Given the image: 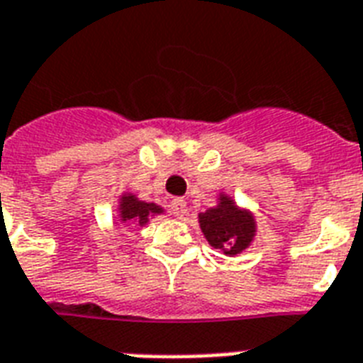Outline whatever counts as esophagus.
Wrapping results in <instances>:
<instances>
[{"label": "esophagus", "mask_w": 363, "mask_h": 363, "mask_svg": "<svg viewBox=\"0 0 363 363\" xmlns=\"http://www.w3.org/2000/svg\"><path fill=\"white\" fill-rule=\"evenodd\" d=\"M171 213H173V216H177V218H184L188 213V207H186V201L184 199H173L169 205Z\"/></svg>", "instance_id": "obj_1"}]
</instances>
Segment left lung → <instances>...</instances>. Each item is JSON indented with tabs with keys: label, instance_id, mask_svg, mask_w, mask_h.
I'll use <instances>...</instances> for the list:
<instances>
[{
	"label": "left lung",
	"instance_id": "8db88e82",
	"mask_svg": "<svg viewBox=\"0 0 363 363\" xmlns=\"http://www.w3.org/2000/svg\"><path fill=\"white\" fill-rule=\"evenodd\" d=\"M198 222L211 247L218 248L226 256L245 252L254 242L258 232L252 211L239 207L238 201L226 192L216 196L215 207L199 213Z\"/></svg>",
	"mask_w": 363,
	"mask_h": 363
}]
</instances>
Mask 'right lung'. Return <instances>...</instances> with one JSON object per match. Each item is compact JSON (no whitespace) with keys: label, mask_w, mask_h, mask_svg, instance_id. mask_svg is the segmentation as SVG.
<instances>
[{"label":"right lung","mask_w":363,"mask_h":363,"mask_svg":"<svg viewBox=\"0 0 363 363\" xmlns=\"http://www.w3.org/2000/svg\"><path fill=\"white\" fill-rule=\"evenodd\" d=\"M165 209L162 205L154 203V201H143L131 192H124L118 198L116 205V222L118 224H137V226H147L150 218L158 215H164Z\"/></svg>","instance_id":"obj_1"}]
</instances>
